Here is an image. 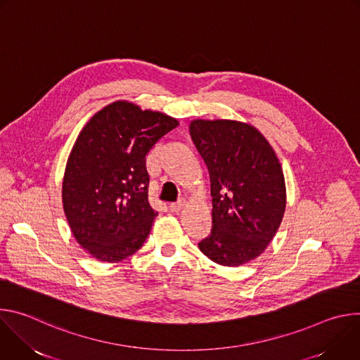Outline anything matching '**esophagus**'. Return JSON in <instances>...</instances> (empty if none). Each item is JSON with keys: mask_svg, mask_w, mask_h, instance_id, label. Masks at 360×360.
Here are the masks:
<instances>
[{"mask_svg": "<svg viewBox=\"0 0 360 360\" xmlns=\"http://www.w3.org/2000/svg\"><path fill=\"white\" fill-rule=\"evenodd\" d=\"M186 205V199L185 198H181L178 202H174V203H171L169 205V210H171V212H179Z\"/></svg>", "mask_w": 360, "mask_h": 360, "instance_id": "1", "label": "esophagus"}]
</instances>
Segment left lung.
<instances>
[{
  "mask_svg": "<svg viewBox=\"0 0 360 360\" xmlns=\"http://www.w3.org/2000/svg\"><path fill=\"white\" fill-rule=\"evenodd\" d=\"M191 136L208 167L212 229L198 246L224 266L259 256L274 239L286 207L285 178L269 142L238 121L196 120Z\"/></svg>",
  "mask_w": 360,
  "mask_h": 360,
  "instance_id": "obj_1",
  "label": "left lung"
}]
</instances>
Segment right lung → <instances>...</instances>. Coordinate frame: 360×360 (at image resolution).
Listing matches in <instances>:
<instances>
[{
	"mask_svg": "<svg viewBox=\"0 0 360 360\" xmlns=\"http://www.w3.org/2000/svg\"><path fill=\"white\" fill-rule=\"evenodd\" d=\"M178 121L118 101L79 132L65 168L63 202L78 243L94 258L120 262L146 240L158 215L148 200L146 155Z\"/></svg>",
	"mask_w": 360,
	"mask_h": 360,
	"instance_id": "obj_1",
	"label": "right lung"
}]
</instances>
